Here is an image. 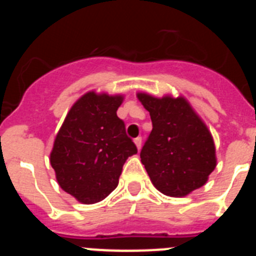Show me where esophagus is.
Returning a JSON list of instances; mask_svg holds the SVG:
<instances>
[{
  "instance_id": "obj_1",
  "label": "esophagus",
  "mask_w": 256,
  "mask_h": 256,
  "mask_svg": "<svg viewBox=\"0 0 256 256\" xmlns=\"http://www.w3.org/2000/svg\"><path fill=\"white\" fill-rule=\"evenodd\" d=\"M134 144H136V146H137V148H141V146H142V137H137V138H134Z\"/></svg>"
}]
</instances>
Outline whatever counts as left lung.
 Here are the masks:
<instances>
[{
    "instance_id": "left-lung-1",
    "label": "left lung",
    "mask_w": 256,
    "mask_h": 256,
    "mask_svg": "<svg viewBox=\"0 0 256 256\" xmlns=\"http://www.w3.org/2000/svg\"><path fill=\"white\" fill-rule=\"evenodd\" d=\"M138 98L152 122L140 156L154 186L173 198L204 186L216 165L206 126L183 97L155 98L138 94Z\"/></svg>"
}]
</instances>
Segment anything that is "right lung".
<instances>
[{"mask_svg":"<svg viewBox=\"0 0 256 256\" xmlns=\"http://www.w3.org/2000/svg\"><path fill=\"white\" fill-rule=\"evenodd\" d=\"M123 97L88 92L70 108L52 148L58 184L83 204L110 195L126 160L137 154L116 110Z\"/></svg>","mask_w":256,"mask_h":256,"instance_id":"add662e5","label":"right lung"}]
</instances>
